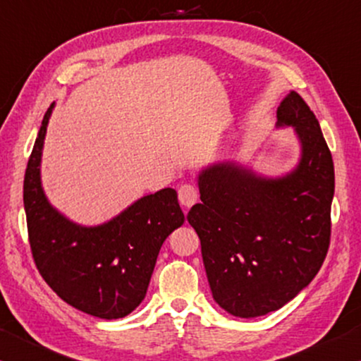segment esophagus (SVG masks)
I'll list each match as a JSON object with an SVG mask.
<instances>
[{
    "label": "esophagus",
    "instance_id": "34e87169",
    "mask_svg": "<svg viewBox=\"0 0 361 361\" xmlns=\"http://www.w3.org/2000/svg\"><path fill=\"white\" fill-rule=\"evenodd\" d=\"M178 200L185 208H191L198 201V191L193 185H181L178 190Z\"/></svg>",
    "mask_w": 361,
    "mask_h": 361
}]
</instances>
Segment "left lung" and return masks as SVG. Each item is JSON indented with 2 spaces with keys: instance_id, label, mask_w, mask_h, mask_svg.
<instances>
[{
  "instance_id": "8db88e82",
  "label": "left lung",
  "mask_w": 361,
  "mask_h": 361,
  "mask_svg": "<svg viewBox=\"0 0 361 361\" xmlns=\"http://www.w3.org/2000/svg\"><path fill=\"white\" fill-rule=\"evenodd\" d=\"M276 127H292L299 140L290 171L264 176L234 160L211 163L198 175L201 203L186 216L200 236L214 302L241 319L294 299L320 271L330 244L335 173L319 120L290 90Z\"/></svg>"
}]
</instances>
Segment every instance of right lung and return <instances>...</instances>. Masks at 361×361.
Here are the masks:
<instances>
[{
	"label": "right lung",
	"mask_w": 361,
	"mask_h": 361,
	"mask_svg": "<svg viewBox=\"0 0 361 361\" xmlns=\"http://www.w3.org/2000/svg\"><path fill=\"white\" fill-rule=\"evenodd\" d=\"M54 102L42 118L24 175V211L36 267L52 290L84 314L122 319L145 299L161 244L185 223L173 188L142 196L102 224L84 226L49 203L41 160Z\"/></svg>",
	"instance_id": "right-lung-1"
}]
</instances>
